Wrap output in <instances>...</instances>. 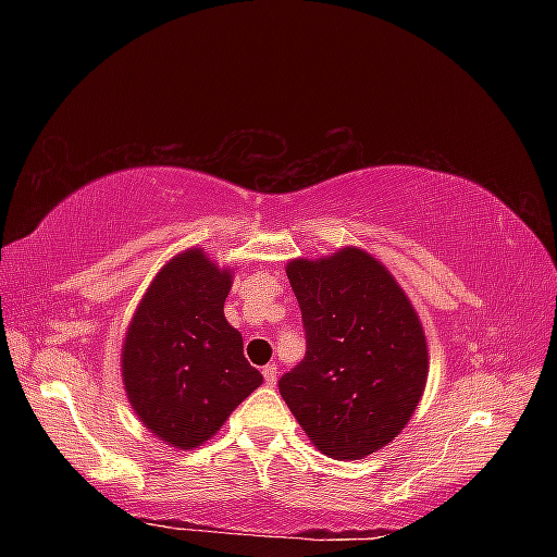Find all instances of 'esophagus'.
Here are the masks:
<instances>
[{
    "label": "esophagus",
    "mask_w": 557,
    "mask_h": 557,
    "mask_svg": "<svg viewBox=\"0 0 557 557\" xmlns=\"http://www.w3.org/2000/svg\"><path fill=\"white\" fill-rule=\"evenodd\" d=\"M277 375H280V371H277L275 363H268L265 369H263V377H265L268 385H275L277 383Z\"/></svg>",
    "instance_id": "esophagus-1"
}]
</instances>
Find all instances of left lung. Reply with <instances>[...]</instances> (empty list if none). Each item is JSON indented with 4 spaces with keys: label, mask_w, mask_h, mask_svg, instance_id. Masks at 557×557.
<instances>
[{
    "label": "left lung",
    "mask_w": 557,
    "mask_h": 557,
    "mask_svg": "<svg viewBox=\"0 0 557 557\" xmlns=\"http://www.w3.org/2000/svg\"><path fill=\"white\" fill-rule=\"evenodd\" d=\"M306 357L280 377V395L311 443L333 459L385 447L411 419L429 375V349L401 287L361 248L287 265Z\"/></svg>",
    "instance_id": "8db88e82"
}]
</instances>
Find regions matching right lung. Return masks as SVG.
I'll return each mask as SVG.
<instances>
[{"instance_id": "right-lung-1", "label": "right lung", "mask_w": 557, "mask_h": 557, "mask_svg": "<svg viewBox=\"0 0 557 557\" xmlns=\"http://www.w3.org/2000/svg\"><path fill=\"white\" fill-rule=\"evenodd\" d=\"M232 272L191 248L164 265L126 330L122 377L150 433L191 449L220 431L263 383L244 357L239 330L224 318Z\"/></svg>"}]
</instances>
